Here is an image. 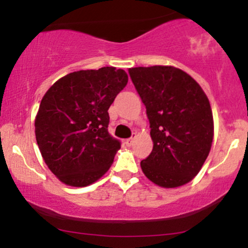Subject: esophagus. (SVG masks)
<instances>
[{
    "label": "esophagus",
    "instance_id": "34e87169",
    "mask_svg": "<svg viewBox=\"0 0 248 248\" xmlns=\"http://www.w3.org/2000/svg\"><path fill=\"white\" fill-rule=\"evenodd\" d=\"M135 138H136V136L134 135L133 138H129V139H127V140H124V144H126L127 147H130L134 143V140H135Z\"/></svg>",
    "mask_w": 248,
    "mask_h": 248
}]
</instances>
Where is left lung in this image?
I'll return each instance as SVG.
<instances>
[{"label":"left lung","instance_id":"obj_1","mask_svg":"<svg viewBox=\"0 0 248 248\" xmlns=\"http://www.w3.org/2000/svg\"><path fill=\"white\" fill-rule=\"evenodd\" d=\"M147 109L153 150L141 169L162 187H177L197 176L213 140V116L203 88L173 66L128 70Z\"/></svg>","mask_w":248,"mask_h":248}]
</instances>
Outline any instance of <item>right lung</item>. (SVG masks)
<instances>
[{"instance_id":"add662e5","label":"right lung","mask_w":248,"mask_h":248,"mask_svg":"<svg viewBox=\"0 0 248 248\" xmlns=\"http://www.w3.org/2000/svg\"><path fill=\"white\" fill-rule=\"evenodd\" d=\"M128 76L113 66L81 70L58 79L43 96L35 119L42 157L70 186H87L108 171L121 144L108 133V108Z\"/></svg>"}]
</instances>
